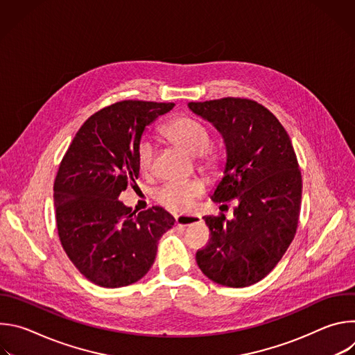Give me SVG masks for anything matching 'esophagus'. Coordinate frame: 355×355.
Instances as JSON below:
<instances>
[{"instance_id":"1","label":"esophagus","mask_w":355,"mask_h":355,"mask_svg":"<svg viewBox=\"0 0 355 355\" xmlns=\"http://www.w3.org/2000/svg\"><path fill=\"white\" fill-rule=\"evenodd\" d=\"M199 220H200V218L196 216V215H180V216L175 218V223L178 226H188V225L196 223Z\"/></svg>"}]
</instances>
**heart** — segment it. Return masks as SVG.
Segmentation results:
<instances>
[{
	"instance_id": "obj_1",
	"label": "heart",
	"mask_w": 355,
	"mask_h": 355,
	"mask_svg": "<svg viewBox=\"0 0 355 355\" xmlns=\"http://www.w3.org/2000/svg\"><path fill=\"white\" fill-rule=\"evenodd\" d=\"M162 135L196 157L200 171L218 175L226 166V153L222 147L211 146V132L205 123L188 116L180 115L167 121L160 128ZM155 148L148 140L143 139L137 144L136 160L141 173H148L153 166ZM205 188L199 181L167 182L160 187L155 198L160 205L173 212H184L192 207L193 202L204 195Z\"/></svg>"
}]
</instances>
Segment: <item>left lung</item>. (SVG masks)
I'll list each match as a JSON object with an SVG mask.
<instances>
[{
    "instance_id": "8db88e82",
    "label": "left lung",
    "mask_w": 355,
    "mask_h": 355,
    "mask_svg": "<svg viewBox=\"0 0 355 355\" xmlns=\"http://www.w3.org/2000/svg\"><path fill=\"white\" fill-rule=\"evenodd\" d=\"M188 107L212 122L226 143L225 177L212 200H237L232 220L223 214L204 216L211 239L196 251V263L216 284L252 285L274 270L296 234L302 175L293 146L257 101L227 96Z\"/></svg>"
}]
</instances>
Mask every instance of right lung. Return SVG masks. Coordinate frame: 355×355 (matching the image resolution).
I'll return each mask as SVG.
<instances>
[{
	"mask_svg": "<svg viewBox=\"0 0 355 355\" xmlns=\"http://www.w3.org/2000/svg\"><path fill=\"white\" fill-rule=\"evenodd\" d=\"M173 103L126 99L91 115L59 166L53 191L60 243L91 282L121 288L153 266L157 243L175 219L153 207L136 215L118 199L139 177L137 144L144 128Z\"/></svg>",
	"mask_w": 355,
	"mask_h": 355,
	"instance_id": "add662e5",
	"label": "right lung"
}]
</instances>
